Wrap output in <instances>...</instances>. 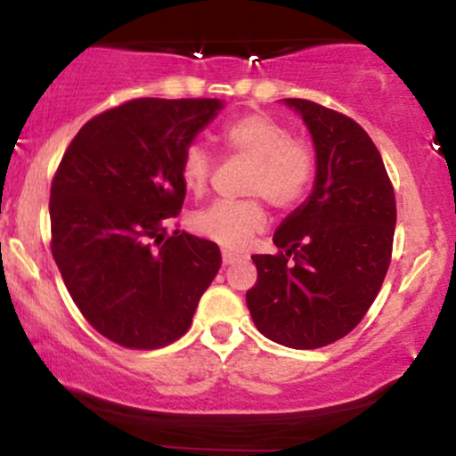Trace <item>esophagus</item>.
<instances>
[{
	"label": "esophagus",
	"mask_w": 456,
	"mask_h": 456,
	"mask_svg": "<svg viewBox=\"0 0 456 456\" xmlns=\"http://www.w3.org/2000/svg\"><path fill=\"white\" fill-rule=\"evenodd\" d=\"M244 255L242 253H238V250H232V248H224L223 250V261L224 264H233V261H238V259H242Z\"/></svg>",
	"instance_id": "34e87169"
}]
</instances>
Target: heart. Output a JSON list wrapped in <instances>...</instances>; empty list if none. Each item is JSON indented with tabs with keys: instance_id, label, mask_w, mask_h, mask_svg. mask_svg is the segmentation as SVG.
<instances>
[{
	"instance_id": "obj_1",
	"label": "heart",
	"mask_w": 456,
	"mask_h": 456,
	"mask_svg": "<svg viewBox=\"0 0 456 456\" xmlns=\"http://www.w3.org/2000/svg\"><path fill=\"white\" fill-rule=\"evenodd\" d=\"M221 143L229 156L250 160L246 171V195L265 197L274 208L289 210L305 201L317 175V151L306 139H297L281 119L268 113H246L227 122ZM216 160L201 143L186 145L180 160V175L186 191L201 195L210 184ZM265 206L259 197L238 201H216L192 216V229L223 246L246 244L264 229Z\"/></svg>"
}]
</instances>
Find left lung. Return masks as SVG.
<instances>
[{
    "label": "left lung",
    "instance_id": "8db88e82",
    "mask_svg": "<svg viewBox=\"0 0 456 456\" xmlns=\"http://www.w3.org/2000/svg\"><path fill=\"white\" fill-rule=\"evenodd\" d=\"M300 111L317 150L313 195L276 229V255H253L246 291L270 341L317 349L347 337L378 297L392 259L395 188L379 150L347 115L305 98Z\"/></svg>",
    "mask_w": 456,
    "mask_h": 456
}]
</instances>
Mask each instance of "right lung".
<instances>
[{"mask_svg": "<svg viewBox=\"0 0 456 456\" xmlns=\"http://www.w3.org/2000/svg\"><path fill=\"white\" fill-rule=\"evenodd\" d=\"M216 98H133L70 141L51 182V253L81 315L126 349H159L191 328L221 268L218 244L175 229L186 145Z\"/></svg>", "mask_w": 456, "mask_h": 456, "instance_id": "add662e5", "label": "right lung"}]
</instances>
